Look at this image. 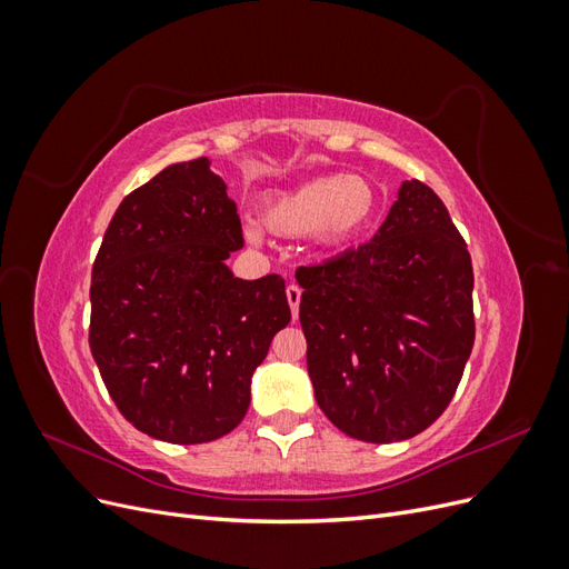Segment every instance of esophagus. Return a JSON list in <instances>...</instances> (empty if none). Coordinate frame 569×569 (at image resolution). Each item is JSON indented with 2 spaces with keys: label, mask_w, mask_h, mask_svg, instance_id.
I'll return each instance as SVG.
<instances>
[{
  "label": "esophagus",
  "mask_w": 569,
  "mask_h": 569,
  "mask_svg": "<svg viewBox=\"0 0 569 569\" xmlns=\"http://www.w3.org/2000/svg\"><path fill=\"white\" fill-rule=\"evenodd\" d=\"M287 301H289V308H291V318L297 320L299 303H301V287L299 284H289L287 287Z\"/></svg>",
  "instance_id": "esophagus-1"
}]
</instances>
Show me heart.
<instances>
[{"instance_id": "b5f03b06", "label": "heart", "mask_w": 569, "mask_h": 569, "mask_svg": "<svg viewBox=\"0 0 569 569\" xmlns=\"http://www.w3.org/2000/svg\"><path fill=\"white\" fill-rule=\"evenodd\" d=\"M377 211V192L360 176H320L263 203V226L284 237L313 232L322 244H341L363 232ZM249 242L261 232L247 228Z\"/></svg>"}]
</instances>
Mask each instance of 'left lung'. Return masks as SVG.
<instances>
[{
    "label": "left lung",
    "mask_w": 569,
    "mask_h": 569,
    "mask_svg": "<svg viewBox=\"0 0 569 569\" xmlns=\"http://www.w3.org/2000/svg\"><path fill=\"white\" fill-rule=\"evenodd\" d=\"M297 280L316 401L343 435L403 441L449 408L475 343V274L432 187L406 180L368 244Z\"/></svg>",
    "instance_id": "8db88e82"
}]
</instances>
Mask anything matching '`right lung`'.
<instances>
[{"label": "right lung", "instance_id": "obj_1", "mask_svg": "<svg viewBox=\"0 0 569 569\" xmlns=\"http://www.w3.org/2000/svg\"><path fill=\"white\" fill-rule=\"evenodd\" d=\"M237 206L209 159L163 168L113 213L92 266L90 349L140 432L206 443L244 420L251 377L291 320L280 274L239 280Z\"/></svg>", "mask_w": 569, "mask_h": 569}]
</instances>
